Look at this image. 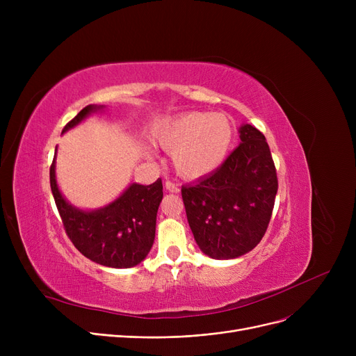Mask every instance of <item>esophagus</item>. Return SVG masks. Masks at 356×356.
Listing matches in <instances>:
<instances>
[{
	"label": "esophagus",
	"mask_w": 356,
	"mask_h": 356,
	"mask_svg": "<svg viewBox=\"0 0 356 356\" xmlns=\"http://www.w3.org/2000/svg\"><path fill=\"white\" fill-rule=\"evenodd\" d=\"M165 189L168 191V192H172V193H179V186L176 184V183H173V181H170V180H167L165 181Z\"/></svg>",
	"instance_id": "esophagus-1"
}]
</instances>
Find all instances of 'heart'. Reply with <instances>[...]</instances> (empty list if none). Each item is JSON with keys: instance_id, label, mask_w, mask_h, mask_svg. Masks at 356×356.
<instances>
[{"instance_id": "b5f03b06", "label": "heart", "mask_w": 356, "mask_h": 356, "mask_svg": "<svg viewBox=\"0 0 356 356\" xmlns=\"http://www.w3.org/2000/svg\"><path fill=\"white\" fill-rule=\"evenodd\" d=\"M234 137L231 120L220 112H184L153 129V141L172 153L175 170L186 180L215 173L227 161Z\"/></svg>"}]
</instances>
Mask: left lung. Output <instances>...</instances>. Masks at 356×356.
<instances>
[{"instance_id":"8db88e82","label":"left lung","mask_w":356,"mask_h":356,"mask_svg":"<svg viewBox=\"0 0 356 356\" xmlns=\"http://www.w3.org/2000/svg\"><path fill=\"white\" fill-rule=\"evenodd\" d=\"M239 145L215 173L183 186L189 227L200 251L232 259L264 236L278 189L270 147L251 124L239 127Z\"/></svg>"}]
</instances>
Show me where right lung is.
Returning <instances> with one entry per match:
<instances>
[{"instance_id": "add662e5", "label": "right lung", "mask_w": 356, "mask_h": 356, "mask_svg": "<svg viewBox=\"0 0 356 356\" xmlns=\"http://www.w3.org/2000/svg\"><path fill=\"white\" fill-rule=\"evenodd\" d=\"M104 105H88L74 117L62 133L79 125ZM56 147L50 167V186L60 213L63 227L73 245L93 263L111 268H131L138 266L154 244L156 220L163 199V183H131L111 203L98 209H81L62 195L56 180Z\"/></svg>"}]
</instances>
